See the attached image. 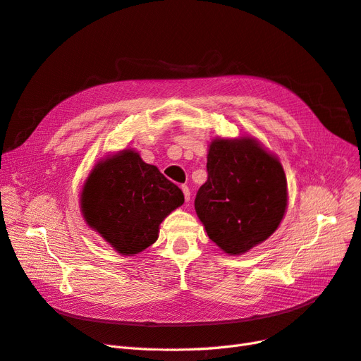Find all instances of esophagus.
Segmentation results:
<instances>
[{"label": "esophagus", "instance_id": "obj_1", "mask_svg": "<svg viewBox=\"0 0 361 361\" xmlns=\"http://www.w3.org/2000/svg\"><path fill=\"white\" fill-rule=\"evenodd\" d=\"M182 191H183V197H185V202H190V188L187 187V185H182Z\"/></svg>", "mask_w": 361, "mask_h": 361}]
</instances>
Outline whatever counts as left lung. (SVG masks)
<instances>
[{
  "instance_id": "1",
  "label": "left lung",
  "mask_w": 361,
  "mask_h": 361,
  "mask_svg": "<svg viewBox=\"0 0 361 361\" xmlns=\"http://www.w3.org/2000/svg\"><path fill=\"white\" fill-rule=\"evenodd\" d=\"M206 170L194 206L223 251L243 255L277 231L288 204L286 176L256 140H214Z\"/></svg>"
}]
</instances>
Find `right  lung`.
<instances>
[{
	"label": "right lung",
	"instance_id": "right-lung-1",
	"mask_svg": "<svg viewBox=\"0 0 361 361\" xmlns=\"http://www.w3.org/2000/svg\"><path fill=\"white\" fill-rule=\"evenodd\" d=\"M182 203L178 185L134 150L97 164L81 192L87 224L126 256L154 244L161 221Z\"/></svg>",
	"mask_w": 361,
	"mask_h": 361
}]
</instances>
